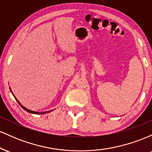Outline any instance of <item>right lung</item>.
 <instances>
[{
  "mask_svg": "<svg viewBox=\"0 0 152 152\" xmlns=\"http://www.w3.org/2000/svg\"><path fill=\"white\" fill-rule=\"evenodd\" d=\"M10 91H11V89H10ZM11 93H12V91H11ZM12 94H13V93H12ZM13 96H14V98L15 99V100H16V101H17V102H18V104H20V106H21V107L23 108V109L24 110H25V111H27V112H28V113H31V114H46V113H49V112H50V111H53V110H51V111H45V112H37V111H31V110H29V109H28L27 108H26V107H25V106H23L22 104H20V103L18 102V99H17L16 98H15L14 95H13Z\"/></svg>",
  "mask_w": 152,
  "mask_h": 152,
  "instance_id": "right-lung-1",
  "label": "right lung"
}]
</instances>
